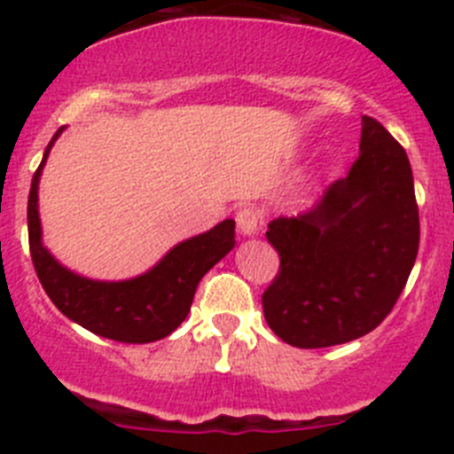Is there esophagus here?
I'll list each match as a JSON object with an SVG mask.
<instances>
[{"instance_id": "34e87169", "label": "esophagus", "mask_w": 454, "mask_h": 454, "mask_svg": "<svg viewBox=\"0 0 454 454\" xmlns=\"http://www.w3.org/2000/svg\"><path fill=\"white\" fill-rule=\"evenodd\" d=\"M235 219H237V228H239V232L244 237H254L256 232H259L261 215L256 213L254 208H241Z\"/></svg>"}]
</instances>
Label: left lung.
Segmentation results:
<instances>
[{"label": "left lung", "mask_w": 454, "mask_h": 454, "mask_svg": "<svg viewBox=\"0 0 454 454\" xmlns=\"http://www.w3.org/2000/svg\"><path fill=\"white\" fill-rule=\"evenodd\" d=\"M281 256L263 292L265 323L301 349L373 332L404 290L419 248L413 171L402 145L363 116L360 155L318 204L265 232Z\"/></svg>", "instance_id": "left-lung-1"}]
</instances>
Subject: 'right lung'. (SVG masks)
<instances>
[{
	"label": "right lung",
	"mask_w": 454,
	"mask_h": 454,
	"mask_svg": "<svg viewBox=\"0 0 454 454\" xmlns=\"http://www.w3.org/2000/svg\"><path fill=\"white\" fill-rule=\"evenodd\" d=\"M45 146L28 195V239L36 277L59 312L96 336L118 342H153L176 332L191 312L206 272L235 248V222L223 219L210 231L173 246L145 274L125 281H96L59 263L41 241L39 180L59 136Z\"/></svg>",
	"instance_id": "1"
}]
</instances>
